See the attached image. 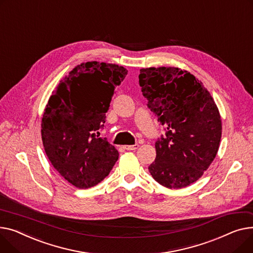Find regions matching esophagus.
<instances>
[{"label": "esophagus", "mask_w": 253, "mask_h": 253, "mask_svg": "<svg viewBox=\"0 0 253 253\" xmlns=\"http://www.w3.org/2000/svg\"><path fill=\"white\" fill-rule=\"evenodd\" d=\"M139 148V145L138 144H135V145H126L125 146V149L126 150H137Z\"/></svg>", "instance_id": "1"}]
</instances>
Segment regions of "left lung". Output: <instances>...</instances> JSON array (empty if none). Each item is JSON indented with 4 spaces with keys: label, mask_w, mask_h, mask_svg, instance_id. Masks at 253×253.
Returning <instances> with one entry per match:
<instances>
[{
    "label": "left lung",
    "mask_w": 253,
    "mask_h": 253,
    "mask_svg": "<svg viewBox=\"0 0 253 253\" xmlns=\"http://www.w3.org/2000/svg\"><path fill=\"white\" fill-rule=\"evenodd\" d=\"M147 106L165 126L149 166L153 179L169 189L196 182L213 161L221 137L218 109L200 81L177 67L140 69Z\"/></svg>",
    "instance_id": "8db88e82"
}]
</instances>
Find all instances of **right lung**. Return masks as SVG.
Segmentation results:
<instances>
[{
  "mask_svg": "<svg viewBox=\"0 0 253 253\" xmlns=\"http://www.w3.org/2000/svg\"><path fill=\"white\" fill-rule=\"evenodd\" d=\"M127 70L116 64L86 62L73 68L50 97L42 118V140L49 160L79 189L96 186L109 174L118 151L99 138L115 86ZM86 86V91L79 88Z\"/></svg>",
  "mask_w": 253,
  "mask_h": 253,
  "instance_id": "1",
  "label": "right lung"
}]
</instances>
